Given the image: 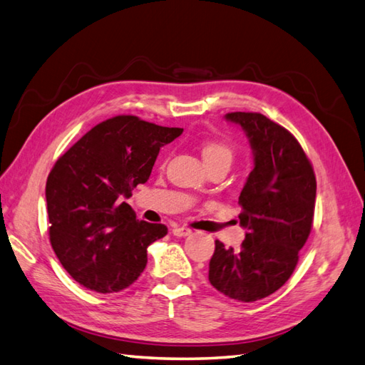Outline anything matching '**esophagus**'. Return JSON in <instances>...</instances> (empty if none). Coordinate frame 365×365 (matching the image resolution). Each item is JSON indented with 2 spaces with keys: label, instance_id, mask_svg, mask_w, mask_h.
Segmentation results:
<instances>
[{
  "label": "esophagus",
  "instance_id": "34e87169",
  "mask_svg": "<svg viewBox=\"0 0 365 365\" xmlns=\"http://www.w3.org/2000/svg\"><path fill=\"white\" fill-rule=\"evenodd\" d=\"M172 232L176 237H185V236H189L192 231L189 228H181V226H176V228L172 230Z\"/></svg>",
  "mask_w": 365,
  "mask_h": 365
}]
</instances>
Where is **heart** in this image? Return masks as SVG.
Instances as JSON below:
<instances>
[{
	"label": "heart",
	"mask_w": 365,
	"mask_h": 365,
	"mask_svg": "<svg viewBox=\"0 0 365 365\" xmlns=\"http://www.w3.org/2000/svg\"><path fill=\"white\" fill-rule=\"evenodd\" d=\"M201 155H203V159L206 164H212V162H228L231 164V160L234 158V151L223 142H217V140H206L201 145Z\"/></svg>",
	"instance_id": "b5f03b06"
}]
</instances>
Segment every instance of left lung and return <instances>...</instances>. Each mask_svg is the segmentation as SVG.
Masks as SVG:
<instances>
[{
  "label": "left lung",
  "instance_id": "8db88e82",
  "mask_svg": "<svg viewBox=\"0 0 365 365\" xmlns=\"http://www.w3.org/2000/svg\"><path fill=\"white\" fill-rule=\"evenodd\" d=\"M255 151V168L240 192V250L215 240L209 281L218 292L251 303L277 292L294 273L314 222L317 181L309 158L284 126L259 112H230Z\"/></svg>",
  "mask_w": 365,
  "mask_h": 365
}]
</instances>
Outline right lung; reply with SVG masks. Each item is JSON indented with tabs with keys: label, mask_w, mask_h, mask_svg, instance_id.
I'll return each mask as SVG.
<instances>
[{
	"label": "right lung",
	"mask_w": 365,
	"mask_h": 365,
	"mask_svg": "<svg viewBox=\"0 0 365 365\" xmlns=\"http://www.w3.org/2000/svg\"><path fill=\"white\" fill-rule=\"evenodd\" d=\"M182 128L117 115L86 133L56 160L46 180L50 242L70 277L100 294L120 292L140 277L147 248L167 226L137 222L131 197L148 181L160 147Z\"/></svg>",
	"instance_id": "right-lung-1"
}]
</instances>
